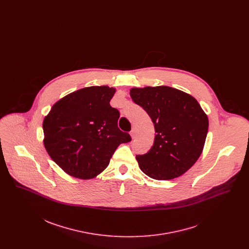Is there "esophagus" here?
<instances>
[{"instance_id":"esophagus-1","label":"esophagus","mask_w":249,"mask_h":249,"mask_svg":"<svg viewBox=\"0 0 249 249\" xmlns=\"http://www.w3.org/2000/svg\"><path fill=\"white\" fill-rule=\"evenodd\" d=\"M130 136H131L132 139H134L136 137V130H135V129L131 130V131H130Z\"/></svg>"}]
</instances>
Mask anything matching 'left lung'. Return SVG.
Wrapping results in <instances>:
<instances>
[{
  "mask_svg": "<svg viewBox=\"0 0 249 249\" xmlns=\"http://www.w3.org/2000/svg\"><path fill=\"white\" fill-rule=\"evenodd\" d=\"M132 101L154 123V143L136 160L142 173L156 180L185 174L201 156L208 131V118L197 100L177 89L159 86L132 88Z\"/></svg>",
  "mask_w": 249,
  "mask_h": 249,
  "instance_id": "obj_1",
  "label": "left lung"
}]
</instances>
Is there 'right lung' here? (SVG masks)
<instances>
[{
	"label": "right lung",
	"mask_w": 249,
	"mask_h": 249,
	"mask_svg": "<svg viewBox=\"0 0 249 249\" xmlns=\"http://www.w3.org/2000/svg\"><path fill=\"white\" fill-rule=\"evenodd\" d=\"M115 92L108 86L84 88L59 100L45 117L44 145L69 176L96 178L119 144L131 141L118 127L119 110L109 104Z\"/></svg>",
	"instance_id": "1"
}]
</instances>
